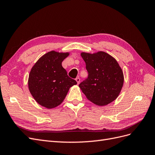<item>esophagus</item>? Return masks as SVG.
<instances>
[{
	"instance_id": "34e87169",
	"label": "esophagus",
	"mask_w": 155,
	"mask_h": 155,
	"mask_svg": "<svg viewBox=\"0 0 155 155\" xmlns=\"http://www.w3.org/2000/svg\"><path fill=\"white\" fill-rule=\"evenodd\" d=\"M76 81H77L78 84H79V82H80V78H76Z\"/></svg>"
}]
</instances>
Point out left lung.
<instances>
[{"instance_id": "8db88e82", "label": "left lung", "mask_w": 155, "mask_h": 155, "mask_svg": "<svg viewBox=\"0 0 155 155\" xmlns=\"http://www.w3.org/2000/svg\"><path fill=\"white\" fill-rule=\"evenodd\" d=\"M81 55L88 75L79 87L87 99L100 106L115 100L124 84V74L116 60L104 51Z\"/></svg>"}]
</instances>
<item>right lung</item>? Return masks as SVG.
Returning a JSON list of instances; mask_svg holds the SVG:
<instances>
[{"label":"right lung","mask_w":155,"mask_h":155,"mask_svg":"<svg viewBox=\"0 0 155 155\" xmlns=\"http://www.w3.org/2000/svg\"><path fill=\"white\" fill-rule=\"evenodd\" d=\"M68 55L69 53L49 51L37 61L29 74L31 94L39 105L47 109L59 105L69 88L77 84L62 67L63 61Z\"/></svg>","instance_id":"right-lung-1"}]
</instances>
